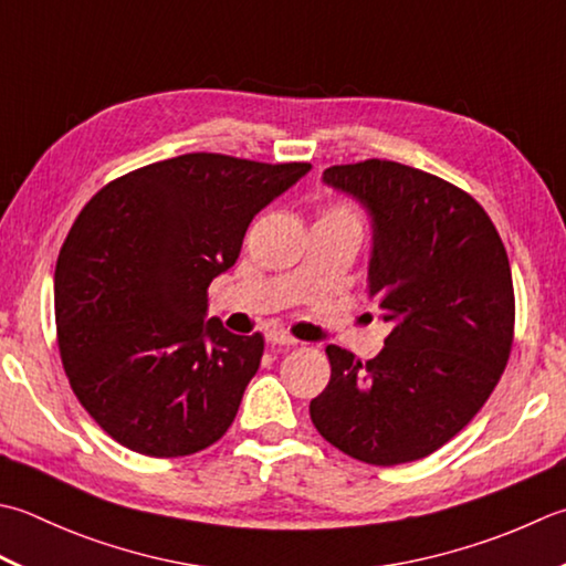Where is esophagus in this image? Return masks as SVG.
Segmentation results:
<instances>
[{
	"instance_id": "obj_1",
	"label": "esophagus",
	"mask_w": 566,
	"mask_h": 566,
	"mask_svg": "<svg viewBox=\"0 0 566 566\" xmlns=\"http://www.w3.org/2000/svg\"><path fill=\"white\" fill-rule=\"evenodd\" d=\"M268 343L270 346H294V338L290 334H284V331H268Z\"/></svg>"
}]
</instances>
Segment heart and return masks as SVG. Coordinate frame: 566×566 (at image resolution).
<instances>
[{
	"label": "heart",
	"mask_w": 566,
	"mask_h": 566,
	"mask_svg": "<svg viewBox=\"0 0 566 566\" xmlns=\"http://www.w3.org/2000/svg\"><path fill=\"white\" fill-rule=\"evenodd\" d=\"M321 218H326V220H336V223L350 226V228H356V230H358V226H360L358 210H356V208H350V206H346V203H338V206H331V208H326L324 213H321Z\"/></svg>",
	"instance_id": "b5f03b06"
}]
</instances>
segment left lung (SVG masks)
<instances>
[{"instance_id":"1","label":"left lung","mask_w":566,"mask_h":566,"mask_svg":"<svg viewBox=\"0 0 566 566\" xmlns=\"http://www.w3.org/2000/svg\"><path fill=\"white\" fill-rule=\"evenodd\" d=\"M324 184L365 208L368 294L392 326L368 363L328 346L331 380L308 405L328 444L373 467L444 447L501 380L513 346L511 262L485 210L453 184L368 159Z\"/></svg>"}]
</instances>
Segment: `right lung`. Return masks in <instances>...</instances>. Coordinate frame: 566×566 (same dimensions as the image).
<instances>
[{
    "label": "right lung",
    "instance_id": "1",
    "mask_svg": "<svg viewBox=\"0 0 566 566\" xmlns=\"http://www.w3.org/2000/svg\"><path fill=\"white\" fill-rule=\"evenodd\" d=\"M308 169L181 154L119 176L81 210L55 264L59 348L75 397L122 447L171 459L226 434L264 338L208 318V284Z\"/></svg>",
    "mask_w": 566,
    "mask_h": 566
}]
</instances>
